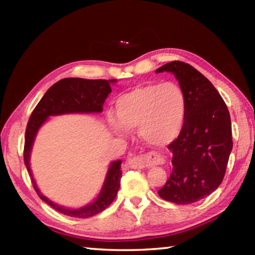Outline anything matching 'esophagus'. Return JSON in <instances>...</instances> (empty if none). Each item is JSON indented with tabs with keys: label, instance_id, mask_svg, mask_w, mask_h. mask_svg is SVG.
Instances as JSON below:
<instances>
[{
	"label": "esophagus",
	"instance_id": "esophagus-1",
	"mask_svg": "<svg viewBox=\"0 0 255 255\" xmlns=\"http://www.w3.org/2000/svg\"><path fill=\"white\" fill-rule=\"evenodd\" d=\"M164 158L159 156L157 153L149 152L147 154H141L137 155V156H133L128 159V166L130 169H144L146 166H154V165H159V164H163Z\"/></svg>",
	"mask_w": 255,
	"mask_h": 255
}]
</instances>
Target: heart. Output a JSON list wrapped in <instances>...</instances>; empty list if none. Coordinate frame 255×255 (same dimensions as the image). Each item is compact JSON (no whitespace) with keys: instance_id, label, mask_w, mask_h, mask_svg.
Returning a JSON list of instances; mask_svg holds the SVG:
<instances>
[{"instance_id":"heart-1","label":"heart","mask_w":255,"mask_h":255,"mask_svg":"<svg viewBox=\"0 0 255 255\" xmlns=\"http://www.w3.org/2000/svg\"><path fill=\"white\" fill-rule=\"evenodd\" d=\"M115 115H108L110 128L118 135L138 127L140 137L150 145L162 146L175 140L182 131L188 102L175 83H155L132 89L116 101Z\"/></svg>"}]
</instances>
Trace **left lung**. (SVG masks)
I'll use <instances>...</instances> for the list:
<instances>
[{"instance_id":"obj_1","label":"left lung","mask_w":255,"mask_h":255,"mask_svg":"<svg viewBox=\"0 0 255 255\" xmlns=\"http://www.w3.org/2000/svg\"><path fill=\"white\" fill-rule=\"evenodd\" d=\"M161 72H170L179 81L188 114L182 131L167 146L173 154L172 170L158 196L188 205L209 196L223 182L233 148L231 116L221 94L195 67L173 60L157 68Z\"/></svg>"}]
</instances>
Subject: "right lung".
Listing matches in <instances>:
<instances>
[{"label": "right lung", "mask_w": 255, "mask_h": 255, "mask_svg": "<svg viewBox=\"0 0 255 255\" xmlns=\"http://www.w3.org/2000/svg\"><path fill=\"white\" fill-rule=\"evenodd\" d=\"M114 82H116V80H85L77 79V77L76 79L68 77V79L60 80L57 83L50 86L30 116L24 137L23 159L25 167L31 176L32 185L37 195L39 196L41 200L47 202L55 210L59 211L60 214L75 218H89L108 208V206L115 200L120 187L122 161H115L111 163L100 195L98 196L96 201L85 207H82L80 209L64 208L62 206L54 204L53 201H50L48 198L42 195L39 189L37 188L36 182H34L29 165L30 153H31L34 137L37 135L38 129L41 127V125L46 122V119L49 116L74 114V112H79V114H82V112H84V114L101 112L103 109L102 106L108 94L111 93L110 83H114Z\"/></svg>", "instance_id": "add662e5"}]
</instances>
